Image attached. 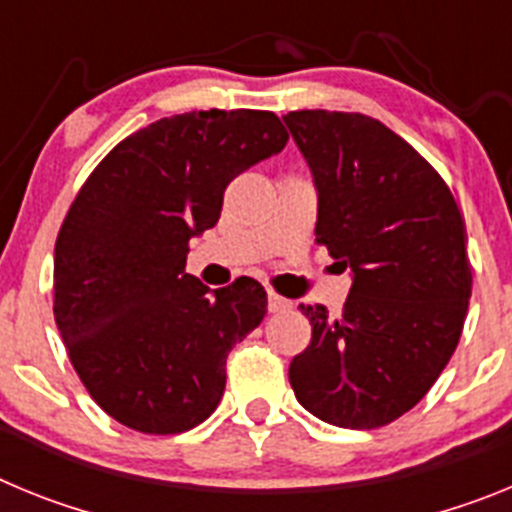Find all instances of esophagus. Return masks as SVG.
Returning a JSON list of instances; mask_svg holds the SVG:
<instances>
[{
    "label": "esophagus",
    "instance_id": "34e87169",
    "mask_svg": "<svg viewBox=\"0 0 512 512\" xmlns=\"http://www.w3.org/2000/svg\"><path fill=\"white\" fill-rule=\"evenodd\" d=\"M266 300H269V312H287V310H292V302H289L287 297L277 295V292H271V289H269V295H266Z\"/></svg>",
    "mask_w": 512,
    "mask_h": 512
}]
</instances>
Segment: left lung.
Segmentation results:
<instances>
[{
  "mask_svg": "<svg viewBox=\"0 0 512 512\" xmlns=\"http://www.w3.org/2000/svg\"><path fill=\"white\" fill-rule=\"evenodd\" d=\"M284 122L318 187L315 243L354 271L338 318L300 305L312 338L289 384L325 423L382 428L456 351L472 297L464 217L441 174L374 117L297 110Z\"/></svg>",
  "mask_w": 512,
  "mask_h": 512,
  "instance_id": "obj_1",
  "label": "left lung"
}]
</instances>
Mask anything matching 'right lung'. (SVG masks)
<instances>
[{
  "mask_svg": "<svg viewBox=\"0 0 512 512\" xmlns=\"http://www.w3.org/2000/svg\"><path fill=\"white\" fill-rule=\"evenodd\" d=\"M266 110H194L120 140L81 184L53 259V318L92 400L151 436L184 433L225 390L230 348L266 315V292L184 274L189 238L220 217L225 187L287 146Z\"/></svg>",
  "mask_w": 512,
  "mask_h": 512,
  "instance_id": "1",
  "label": "right lung"
}]
</instances>
